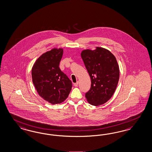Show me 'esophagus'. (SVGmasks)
I'll list each match as a JSON object with an SVG mask.
<instances>
[{
    "label": "esophagus",
    "mask_w": 152,
    "mask_h": 152,
    "mask_svg": "<svg viewBox=\"0 0 152 152\" xmlns=\"http://www.w3.org/2000/svg\"><path fill=\"white\" fill-rule=\"evenodd\" d=\"M78 85H79V81H77L76 83L74 84V86H78Z\"/></svg>",
    "instance_id": "obj_1"
}]
</instances>
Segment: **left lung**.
<instances>
[{
	"label": "left lung",
	"mask_w": 152,
	"mask_h": 152,
	"mask_svg": "<svg viewBox=\"0 0 152 152\" xmlns=\"http://www.w3.org/2000/svg\"><path fill=\"white\" fill-rule=\"evenodd\" d=\"M91 79L85 97L90 104H103L114 94L120 77L119 66L114 55L104 48L84 50L81 53Z\"/></svg>",
	"instance_id": "1"
}]
</instances>
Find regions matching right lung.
Returning <instances> with one entry per match:
<instances>
[{"mask_svg":"<svg viewBox=\"0 0 152 152\" xmlns=\"http://www.w3.org/2000/svg\"><path fill=\"white\" fill-rule=\"evenodd\" d=\"M63 49H53L42 54L32 68V79L39 95L52 104L68 97L72 83L59 68Z\"/></svg>","mask_w":152,"mask_h":152,"instance_id":"1","label":"right lung"}]
</instances>
